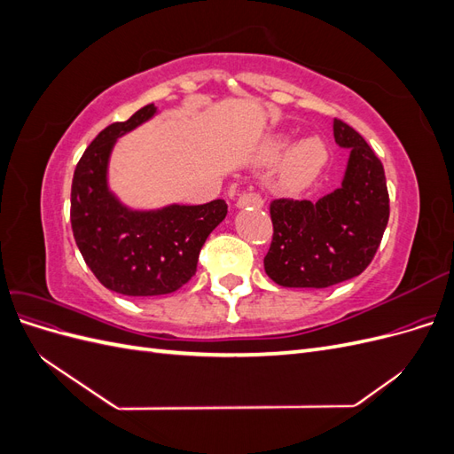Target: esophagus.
<instances>
[{
  "instance_id": "obj_1",
  "label": "esophagus",
  "mask_w": 454,
  "mask_h": 454,
  "mask_svg": "<svg viewBox=\"0 0 454 454\" xmlns=\"http://www.w3.org/2000/svg\"><path fill=\"white\" fill-rule=\"evenodd\" d=\"M237 206H239V208H244V206H254V208H261V206H263V199H261V195L255 193V191H246V193L239 195Z\"/></svg>"
}]
</instances>
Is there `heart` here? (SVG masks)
<instances>
[{"instance_id": "b5f03b06", "label": "heart", "mask_w": 454, "mask_h": 454, "mask_svg": "<svg viewBox=\"0 0 454 454\" xmlns=\"http://www.w3.org/2000/svg\"><path fill=\"white\" fill-rule=\"evenodd\" d=\"M290 145L287 136L272 140L269 144V155L278 157ZM327 160V147L320 138H309L301 142L286 162V184L292 189H303L316 180Z\"/></svg>"}]
</instances>
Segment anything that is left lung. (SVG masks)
Wrapping results in <instances>:
<instances>
[{
	"mask_svg": "<svg viewBox=\"0 0 454 454\" xmlns=\"http://www.w3.org/2000/svg\"><path fill=\"white\" fill-rule=\"evenodd\" d=\"M333 136L350 149L339 189L318 199L270 202L272 242L265 272L284 287H329L362 274L373 261L390 215L380 159L347 122Z\"/></svg>",
	"mask_w": 454,
	"mask_h": 454,
	"instance_id": "obj_1",
	"label": "left lung"
}]
</instances>
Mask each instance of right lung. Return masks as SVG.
Here are the masks:
<instances>
[{"instance_id":"add662e5","label":"right lung","mask_w":454,"mask_h":454,"mask_svg":"<svg viewBox=\"0 0 454 454\" xmlns=\"http://www.w3.org/2000/svg\"><path fill=\"white\" fill-rule=\"evenodd\" d=\"M157 114L153 104L106 127L79 159L72 182V231L85 263L107 290L155 297L180 290L197 272L200 248L227 215L225 200L129 210L107 189V160L119 136Z\"/></svg>"}]
</instances>
